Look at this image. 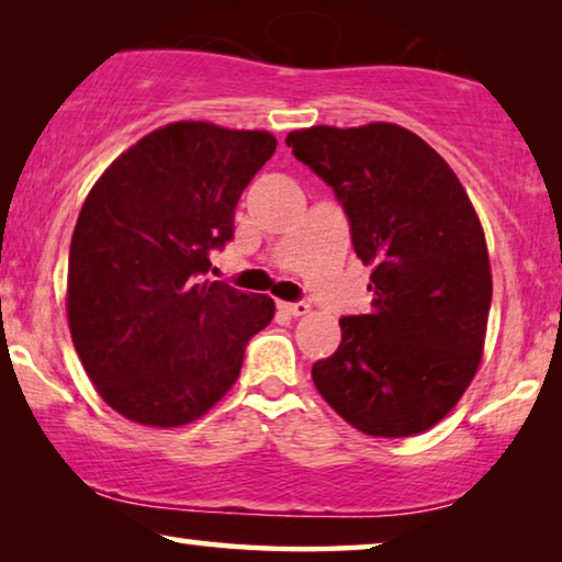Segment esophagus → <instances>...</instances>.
I'll list each match as a JSON object with an SVG mask.
<instances>
[{
	"label": "esophagus",
	"mask_w": 562,
	"mask_h": 562,
	"mask_svg": "<svg viewBox=\"0 0 562 562\" xmlns=\"http://www.w3.org/2000/svg\"><path fill=\"white\" fill-rule=\"evenodd\" d=\"M279 306L286 314H291V317H304V314H310V304L306 302H281Z\"/></svg>",
	"instance_id": "1"
}]
</instances>
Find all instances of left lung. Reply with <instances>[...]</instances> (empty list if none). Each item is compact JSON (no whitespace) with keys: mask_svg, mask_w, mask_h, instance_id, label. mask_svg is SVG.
<instances>
[{"mask_svg":"<svg viewBox=\"0 0 562 562\" xmlns=\"http://www.w3.org/2000/svg\"><path fill=\"white\" fill-rule=\"evenodd\" d=\"M286 145L333 187L356 256L373 266L371 314L340 319V348L312 366L314 386L360 432H425L481 363L491 266L479 214L440 153L406 127L317 125Z\"/></svg>","mask_w":562,"mask_h":562,"instance_id":"1","label":"left lung"}]
</instances>
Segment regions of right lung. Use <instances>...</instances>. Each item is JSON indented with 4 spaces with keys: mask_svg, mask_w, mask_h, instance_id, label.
I'll use <instances>...</instances> for the list:
<instances>
[{
    "mask_svg": "<svg viewBox=\"0 0 562 562\" xmlns=\"http://www.w3.org/2000/svg\"><path fill=\"white\" fill-rule=\"evenodd\" d=\"M273 150L266 130L171 122L89 191L68 252V327L83 371L122 417L148 427L199 419L273 319L271 296L204 279Z\"/></svg>",
    "mask_w": 562,
    "mask_h": 562,
    "instance_id": "add662e5",
    "label": "right lung"
}]
</instances>
